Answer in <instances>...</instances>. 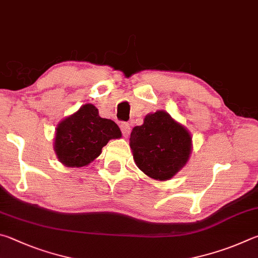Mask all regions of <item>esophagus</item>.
I'll return each instance as SVG.
<instances>
[{"label":"esophagus","instance_id":"1","mask_svg":"<svg viewBox=\"0 0 258 258\" xmlns=\"http://www.w3.org/2000/svg\"><path fill=\"white\" fill-rule=\"evenodd\" d=\"M120 128L121 132L123 134V136L126 138L130 135V125L126 123V122H121L120 123Z\"/></svg>","mask_w":258,"mask_h":258}]
</instances>
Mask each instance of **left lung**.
Masks as SVG:
<instances>
[{"label": "left lung", "instance_id": "left-lung-1", "mask_svg": "<svg viewBox=\"0 0 258 258\" xmlns=\"http://www.w3.org/2000/svg\"><path fill=\"white\" fill-rule=\"evenodd\" d=\"M135 163L155 180H169L181 170L191 153V135L168 112L156 111L130 135Z\"/></svg>", "mask_w": 258, "mask_h": 258}]
</instances>
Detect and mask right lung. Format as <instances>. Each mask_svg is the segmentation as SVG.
Returning a JSON list of instances; mask_svg holds the SVG:
<instances>
[{
  "instance_id": "1",
  "label": "right lung",
  "mask_w": 258,
  "mask_h": 258,
  "mask_svg": "<svg viewBox=\"0 0 258 258\" xmlns=\"http://www.w3.org/2000/svg\"><path fill=\"white\" fill-rule=\"evenodd\" d=\"M120 137L114 121L99 116L93 104H85L57 124L54 151L63 165L81 168L99 156L110 139Z\"/></svg>"
}]
</instances>
